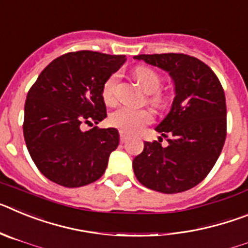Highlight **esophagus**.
I'll return each mask as SVG.
<instances>
[{"label":"esophagus","mask_w":248,"mask_h":248,"mask_svg":"<svg viewBox=\"0 0 248 248\" xmlns=\"http://www.w3.org/2000/svg\"><path fill=\"white\" fill-rule=\"evenodd\" d=\"M119 135H120V143H122V144L125 143L126 140H128V135H126L123 130L119 131Z\"/></svg>","instance_id":"esophagus-1"}]
</instances>
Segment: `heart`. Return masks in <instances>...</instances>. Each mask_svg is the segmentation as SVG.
Returning a JSON list of instances; mask_svg holds the SVG:
<instances>
[{
  "instance_id": "1",
  "label": "heart",
  "mask_w": 248,
  "mask_h": 248,
  "mask_svg": "<svg viewBox=\"0 0 248 248\" xmlns=\"http://www.w3.org/2000/svg\"><path fill=\"white\" fill-rule=\"evenodd\" d=\"M134 76L144 91L150 93V102L156 107H164L168 102L165 94L157 91L160 87V76L150 67L139 65L135 68ZM120 74L118 72L110 74L105 79L102 88L103 99L107 104H113L117 102V87ZM153 113L149 109L133 108V107H120L114 110L109 117V123L115 128L120 129L126 134H135L144 128L146 124L153 122Z\"/></svg>"
}]
</instances>
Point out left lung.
<instances>
[{
	"mask_svg": "<svg viewBox=\"0 0 248 248\" xmlns=\"http://www.w3.org/2000/svg\"><path fill=\"white\" fill-rule=\"evenodd\" d=\"M138 61L161 68L174 82L171 108L155 128L169 137L166 148L154 140L144 143L133 160L134 174L148 189L176 194L207 176L226 139V99L209 65L183 53L139 54Z\"/></svg>",
	"mask_w": 248,
	"mask_h": 248,
	"instance_id": "8db88e82",
	"label": "left lung"
}]
</instances>
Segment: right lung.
Masks as SVG:
<instances>
[{
    "label": "right lung",
    "instance_id": "right-lung-1",
    "mask_svg": "<svg viewBox=\"0 0 248 248\" xmlns=\"http://www.w3.org/2000/svg\"><path fill=\"white\" fill-rule=\"evenodd\" d=\"M125 61V56L71 52L52 61L31 87L23 135L33 163L50 181L79 187L104 174L119 133L98 126L83 131L82 126L105 119L103 84Z\"/></svg>",
    "mask_w": 248,
    "mask_h": 248
}]
</instances>
